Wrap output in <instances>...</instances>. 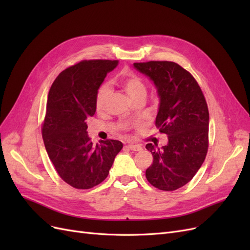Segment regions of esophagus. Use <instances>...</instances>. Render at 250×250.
Masks as SVG:
<instances>
[{
  "label": "esophagus",
  "mask_w": 250,
  "mask_h": 250,
  "mask_svg": "<svg viewBox=\"0 0 250 250\" xmlns=\"http://www.w3.org/2000/svg\"><path fill=\"white\" fill-rule=\"evenodd\" d=\"M128 148L133 150V151H141L143 149L142 145H139V144H128Z\"/></svg>",
  "instance_id": "obj_1"
}]
</instances>
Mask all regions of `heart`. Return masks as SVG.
I'll list each match as a JSON object with an SVG mask.
<instances>
[{"label":"heart","mask_w":250,"mask_h":250,"mask_svg":"<svg viewBox=\"0 0 250 250\" xmlns=\"http://www.w3.org/2000/svg\"><path fill=\"white\" fill-rule=\"evenodd\" d=\"M121 85L124 87L126 93L128 94L131 99L138 97L140 95L146 96V84L145 82L139 77L137 74H134L129 71H125L120 77ZM110 94V86L107 83H103L99 86L96 94V108L97 110H102L105 107V104L108 99V96Z\"/></svg>","instance_id":"b5f03b06"}]
</instances>
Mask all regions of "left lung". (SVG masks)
<instances>
[{"label":"left lung","mask_w":250,"mask_h":250,"mask_svg":"<svg viewBox=\"0 0 250 250\" xmlns=\"http://www.w3.org/2000/svg\"><path fill=\"white\" fill-rule=\"evenodd\" d=\"M134 69L153 81L160 105L155 125L168 137L162 148L147 144L153 163L146 178L162 191H175L200 169L208 148V109L197 81L173 62H135Z\"/></svg>","instance_id":"obj_1"}]
</instances>
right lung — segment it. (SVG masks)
I'll return each mask as SVG.
<instances>
[{
  "label": "right lung",
  "mask_w": 250,
  "mask_h": 250,
  "mask_svg": "<svg viewBox=\"0 0 250 250\" xmlns=\"http://www.w3.org/2000/svg\"><path fill=\"white\" fill-rule=\"evenodd\" d=\"M118 60H83L60 73L50 88L42 139L58 175L73 188L86 190L107 177L123 144L93 145L86 120L96 112V94Z\"/></svg>",
  "instance_id": "add662e5"
}]
</instances>
